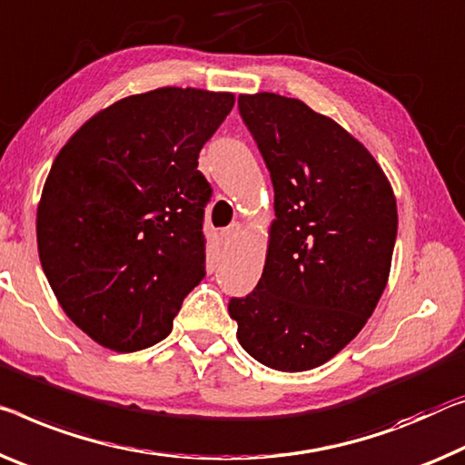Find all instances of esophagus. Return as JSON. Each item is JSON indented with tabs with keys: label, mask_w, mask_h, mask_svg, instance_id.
Here are the masks:
<instances>
[{
	"label": "esophagus",
	"mask_w": 465,
	"mask_h": 465,
	"mask_svg": "<svg viewBox=\"0 0 465 465\" xmlns=\"http://www.w3.org/2000/svg\"><path fill=\"white\" fill-rule=\"evenodd\" d=\"M239 232H241V224L232 223L231 226H226L220 231V239H223L224 245H231V242L239 237Z\"/></svg>",
	"instance_id": "obj_1"
}]
</instances>
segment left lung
<instances>
[{
    "label": "left lung",
    "instance_id": "left-lung-1",
    "mask_svg": "<svg viewBox=\"0 0 465 465\" xmlns=\"http://www.w3.org/2000/svg\"><path fill=\"white\" fill-rule=\"evenodd\" d=\"M274 187L266 266L232 297L241 347L263 366H322L361 331L389 281L397 203L360 141L303 102L276 93L239 97Z\"/></svg>",
    "mask_w": 465,
    "mask_h": 465
}]
</instances>
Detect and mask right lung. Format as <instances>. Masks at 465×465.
I'll return each instance as SVG.
<instances>
[{
  "label": "right lung",
  "mask_w": 465,
  "mask_h": 465,
  "mask_svg": "<svg viewBox=\"0 0 465 465\" xmlns=\"http://www.w3.org/2000/svg\"><path fill=\"white\" fill-rule=\"evenodd\" d=\"M232 93L163 87L120 99L73 134L37 210L43 272L66 316L120 353L166 339L205 276L212 187L202 147Z\"/></svg>",
  "instance_id": "right-lung-1"
}]
</instances>
